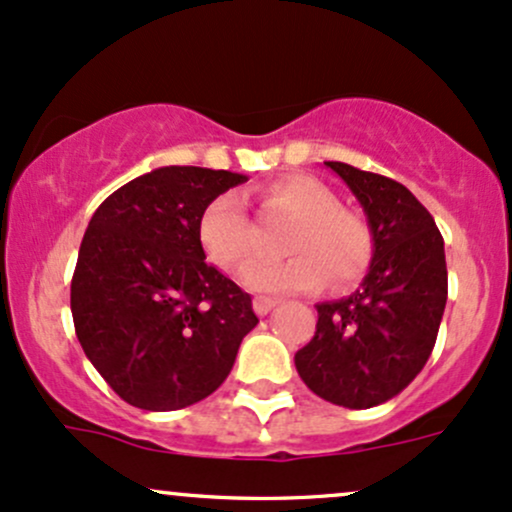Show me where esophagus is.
<instances>
[{
	"label": "esophagus",
	"mask_w": 512,
	"mask_h": 512,
	"mask_svg": "<svg viewBox=\"0 0 512 512\" xmlns=\"http://www.w3.org/2000/svg\"><path fill=\"white\" fill-rule=\"evenodd\" d=\"M279 305V301H274V298H264V296H257L255 303H252V308H255L257 315H267L272 313V310Z\"/></svg>",
	"instance_id": "1"
}]
</instances>
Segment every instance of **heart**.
I'll use <instances>...</instances> for the list:
<instances>
[{"mask_svg":"<svg viewBox=\"0 0 512 512\" xmlns=\"http://www.w3.org/2000/svg\"><path fill=\"white\" fill-rule=\"evenodd\" d=\"M264 204L296 219L286 236V260L252 262L240 272V284L255 293H301L322 279L332 286L356 281L373 260V228L361 211L342 207V199L327 182L293 173L274 180L264 190ZM199 238L216 264L238 269L257 250L243 199L233 192L216 197L199 221Z\"/></svg>","mask_w":512,"mask_h":512,"instance_id":"b5f03b06","label":"heart"}]
</instances>
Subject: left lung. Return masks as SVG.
Wrapping results in <instances>:
<instances>
[{
    "instance_id": "left-lung-1",
    "label": "left lung",
    "mask_w": 512,
    "mask_h": 512,
    "mask_svg": "<svg viewBox=\"0 0 512 512\" xmlns=\"http://www.w3.org/2000/svg\"><path fill=\"white\" fill-rule=\"evenodd\" d=\"M325 166L366 211L373 260L361 289L315 305V337L298 349L296 370L317 397L370 409L399 395L431 356L448 301L443 236L397 180L339 161Z\"/></svg>"
}]
</instances>
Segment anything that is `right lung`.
Segmentation results:
<instances>
[{
    "label": "right lung",
    "mask_w": 512,
    "mask_h": 512,
    "mask_svg": "<svg viewBox=\"0 0 512 512\" xmlns=\"http://www.w3.org/2000/svg\"><path fill=\"white\" fill-rule=\"evenodd\" d=\"M248 175L166 166L115 190L88 221L72 279L81 349L132 407L175 411L231 373L257 315L207 264L204 209Z\"/></svg>",
    "instance_id": "add662e5"
}]
</instances>
